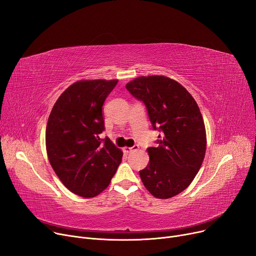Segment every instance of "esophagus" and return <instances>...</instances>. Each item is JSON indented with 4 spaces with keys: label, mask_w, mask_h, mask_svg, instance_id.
<instances>
[{
    "label": "esophagus",
    "mask_w": 256,
    "mask_h": 256,
    "mask_svg": "<svg viewBox=\"0 0 256 256\" xmlns=\"http://www.w3.org/2000/svg\"><path fill=\"white\" fill-rule=\"evenodd\" d=\"M139 150V145H134L132 147H124V152H126V154H130L132 152H136Z\"/></svg>",
    "instance_id": "34e87169"
}]
</instances>
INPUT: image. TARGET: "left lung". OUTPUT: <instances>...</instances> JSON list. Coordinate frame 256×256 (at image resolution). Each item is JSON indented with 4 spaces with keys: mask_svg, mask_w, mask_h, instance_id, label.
I'll use <instances>...</instances> for the list:
<instances>
[{
    "mask_svg": "<svg viewBox=\"0 0 256 256\" xmlns=\"http://www.w3.org/2000/svg\"><path fill=\"white\" fill-rule=\"evenodd\" d=\"M126 87L144 102L154 130L162 132L156 147L147 148L150 163L139 171L141 180L154 197L171 198L190 186L204 162L202 115L186 89L167 76H139Z\"/></svg>",
    "mask_w": 256,
    "mask_h": 256,
    "instance_id": "left-lung-1",
    "label": "left lung"
}]
</instances>
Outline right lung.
Segmentation results:
<instances>
[{
    "label": "right lung",
    "mask_w": 256,
    "mask_h": 256,
    "mask_svg": "<svg viewBox=\"0 0 256 256\" xmlns=\"http://www.w3.org/2000/svg\"><path fill=\"white\" fill-rule=\"evenodd\" d=\"M118 80H83L67 88L50 114L46 145L50 163L72 193L90 198L109 186L122 152L106 137L102 104Z\"/></svg>",
    "instance_id": "right-lung-1"
}]
</instances>
